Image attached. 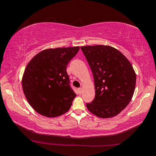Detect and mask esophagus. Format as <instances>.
Instances as JSON below:
<instances>
[{
	"mask_svg": "<svg viewBox=\"0 0 156 156\" xmlns=\"http://www.w3.org/2000/svg\"><path fill=\"white\" fill-rule=\"evenodd\" d=\"M78 93L80 94H81L82 91H83V89H82V88H79V89H78Z\"/></svg>",
	"mask_w": 156,
	"mask_h": 156,
	"instance_id": "34e87169",
	"label": "esophagus"
}]
</instances>
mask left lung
<instances>
[{
  "label": "left lung",
  "mask_w": 156,
  "mask_h": 156,
  "mask_svg": "<svg viewBox=\"0 0 156 156\" xmlns=\"http://www.w3.org/2000/svg\"><path fill=\"white\" fill-rule=\"evenodd\" d=\"M80 49L94 76L96 96L88 110L102 118L114 117L129 105L136 87V74L129 60L108 45L83 46Z\"/></svg>",
  "instance_id": "1"
}]
</instances>
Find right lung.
I'll list each match as a JSON object with an SVG mask.
<instances>
[{
	"label": "right lung",
	"mask_w": 156,
	"mask_h": 156,
	"mask_svg": "<svg viewBox=\"0 0 156 156\" xmlns=\"http://www.w3.org/2000/svg\"><path fill=\"white\" fill-rule=\"evenodd\" d=\"M79 49V47L47 49L29 62L22 87L29 104L39 114L54 118L69 110L76 94L66 68Z\"/></svg>",
	"instance_id": "add662e5"
}]
</instances>
